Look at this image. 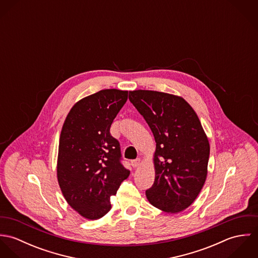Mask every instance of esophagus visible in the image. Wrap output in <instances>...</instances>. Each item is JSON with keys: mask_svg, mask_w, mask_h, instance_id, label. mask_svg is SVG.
<instances>
[{"mask_svg": "<svg viewBox=\"0 0 258 258\" xmlns=\"http://www.w3.org/2000/svg\"><path fill=\"white\" fill-rule=\"evenodd\" d=\"M140 159H135V160H132L131 161V166L133 167V168H137L139 165H140Z\"/></svg>", "mask_w": 258, "mask_h": 258, "instance_id": "1", "label": "esophagus"}]
</instances>
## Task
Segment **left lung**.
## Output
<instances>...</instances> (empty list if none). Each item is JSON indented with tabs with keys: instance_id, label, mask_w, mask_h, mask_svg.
<instances>
[{
	"instance_id": "obj_1",
	"label": "left lung",
	"mask_w": 258,
	"mask_h": 258,
	"mask_svg": "<svg viewBox=\"0 0 258 258\" xmlns=\"http://www.w3.org/2000/svg\"><path fill=\"white\" fill-rule=\"evenodd\" d=\"M156 141L155 181L146 190L156 208L177 214L197 199L208 174L210 143L201 121L182 97L152 91L129 92Z\"/></svg>"
}]
</instances>
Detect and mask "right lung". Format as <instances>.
<instances>
[{"mask_svg": "<svg viewBox=\"0 0 258 258\" xmlns=\"http://www.w3.org/2000/svg\"><path fill=\"white\" fill-rule=\"evenodd\" d=\"M128 99V91L104 89L79 100L70 111L59 138L57 180L80 216L98 220L111 209L130 171L121 163L120 144L110 127Z\"/></svg>", "mask_w": 258, "mask_h": 258, "instance_id": "add662e5", "label": "right lung"}]
</instances>
